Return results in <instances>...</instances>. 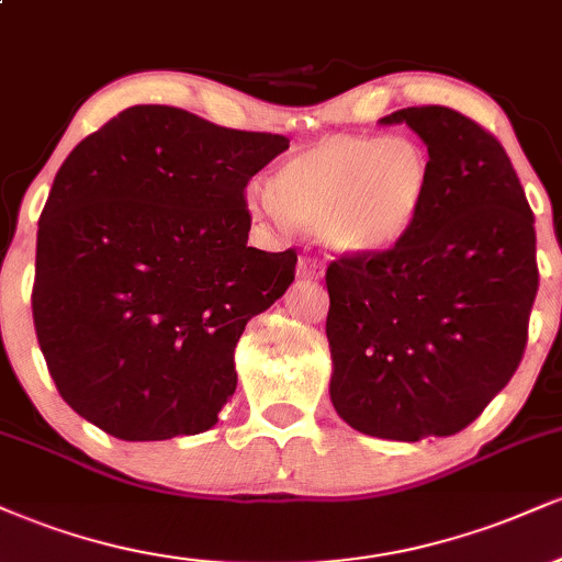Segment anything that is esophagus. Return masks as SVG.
<instances>
[{
  "label": "esophagus",
  "instance_id": "1",
  "mask_svg": "<svg viewBox=\"0 0 562 562\" xmlns=\"http://www.w3.org/2000/svg\"><path fill=\"white\" fill-rule=\"evenodd\" d=\"M319 274H322V263L317 259H308V256L299 259V277H306V280H317Z\"/></svg>",
  "mask_w": 562,
  "mask_h": 562
}]
</instances>
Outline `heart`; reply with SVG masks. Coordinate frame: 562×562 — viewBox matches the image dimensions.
I'll use <instances>...</instances> for the list:
<instances>
[{
	"label": "heart",
	"mask_w": 562,
	"mask_h": 562,
	"mask_svg": "<svg viewBox=\"0 0 562 562\" xmlns=\"http://www.w3.org/2000/svg\"><path fill=\"white\" fill-rule=\"evenodd\" d=\"M430 192L434 164L417 139L340 134L290 156L248 203L274 222L317 227L333 254L370 259L409 235Z\"/></svg>",
	"instance_id": "heart-1"
}]
</instances>
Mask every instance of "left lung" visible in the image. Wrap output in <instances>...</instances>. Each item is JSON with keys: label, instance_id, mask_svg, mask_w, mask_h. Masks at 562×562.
Instances as JSON below:
<instances>
[{"label": "left lung", "instance_id": "8db88e82", "mask_svg": "<svg viewBox=\"0 0 562 562\" xmlns=\"http://www.w3.org/2000/svg\"><path fill=\"white\" fill-rule=\"evenodd\" d=\"M434 192L396 248L327 267L335 412L364 436L420 441L468 428L524 359L539 288L537 232L505 147L443 105L404 108Z\"/></svg>", "mask_w": 562, "mask_h": 562}]
</instances>
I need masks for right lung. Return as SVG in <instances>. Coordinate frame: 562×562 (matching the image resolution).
Instances as JSON below:
<instances>
[{
    "label": "right lung",
    "instance_id": "add662e5",
    "mask_svg": "<svg viewBox=\"0 0 562 562\" xmlns=\"http://www.w3.org/2000/svg\"><path fill=\"white\" fill-rule=\"evenodd\" d=\"M169 105L121 111L70 150L38 218L31 308L57 391L121 441L214 428L235 346L295 277L250 248L245 187L288 150Z\"/></svg>",
    "mask_w": 562,
    "mask_h": 562
}]
</instances>
